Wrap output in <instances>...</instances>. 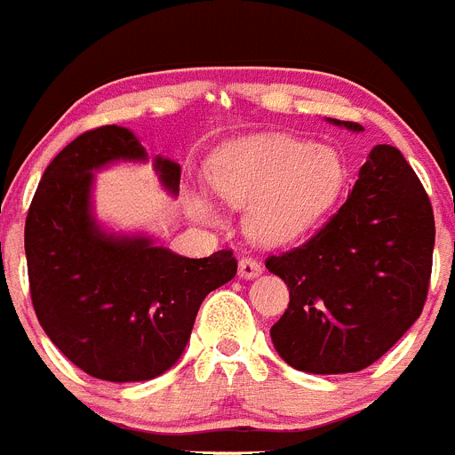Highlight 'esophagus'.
<instances>
[{
    "instance_id": "34e87169",
    "label": "esophagus",
    "mask_w": 455,
    "mask_h": 455,
    "mask_svg": "<svg viewBox=\"0 0 455 455\" xmlns=\"http://www.w3.org/2000/svg\"><path fill=\"white\" fill-rule=\"evenodd\" d=\"M262 273V264L257 262V259H251V257H243L239 262V275L243 277V280H252V277H257Z\"/></svg>"
}]
</instances>
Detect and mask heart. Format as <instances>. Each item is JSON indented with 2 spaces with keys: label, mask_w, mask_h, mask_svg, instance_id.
<instances>
[{
  "label": "heart",
  "mask_w": 455,
  "mask_h": 455,
  "mask_svg": "<svg viewBox=\"0 0 455 455\" xmlns=\"http://www.w3.org/2000/svg\"><path fill=\"white\" fill-rule=\"evenodd\" d=\"M209 184L225 203L246 209V230L264 246H289L312 232L339 200L347 164L331 146L287 134L241 139L209 164ZM188 214L219 223L220 209L204 193L187 198Z\"/></svg>",
  "instance_id": "obj_1"
}]
</instances>
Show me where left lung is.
Returning <instances> with one entry per match:
<instances>
[{
	"mask_svg": "<svg viewBox=\"0 0 455 455\" xmlns=\"http://www.w3.org/2000/svg\"><path fill=\"white\" fill-rule=\"evenodd\" d=\"M433 243L435 219L419 178L396 148L376 146L339 212L303 246L267 259L289 289V307L271 328L277 355L307 373L376 363L419 319Z\"/></svg>",
	"mask_w": 455,
	"mask_h": 455,
	"instance_id": "obj_1",
	"label": "left lung"
}]
</instances>
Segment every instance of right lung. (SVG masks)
I'll list each match as a JSON object with an SVG mask.
<instances>
[{
  "instance_id": "obj_1",
  "label": "right lung",
  "mask_w": 455,
  "mask_h": 455,
  "mask_svg": "<svg viewBox=\"0 0 455 455\" xmlns=\"http://www.w3.org/2000/svg\"><path fill=\"white\" fill-rule=\"evenodd\" d=\"M148 162L134 132L104 124L77 136L43 172L24 225L31 300L43 331L88 376L139 383L178 363L209 291L236 275L232 251L191 259L148 235H116L92 214L95 171ZM171 196L180 164L156 156Z\"/></svg>"
}]
</instances>
